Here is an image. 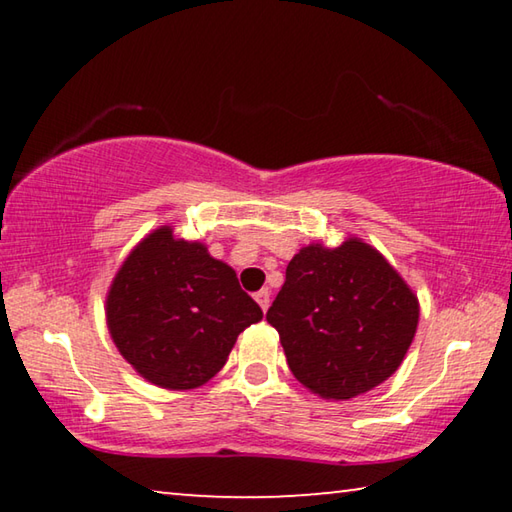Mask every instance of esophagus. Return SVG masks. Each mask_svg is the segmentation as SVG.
<instances>
[{
  "label": "esophagus",
  "instance_id": "obj_1",
  "mask_svg": "<svg viewBox=\"0 0 512 512\" xmlns=\"http://www.w3.org/2000/svg\"><path fill=\"white\" fill-rule=\"evenodd\" d=\"M255 300H257V305L262 307V311H266L268 305H271V291H268V289L257 291V293H255Z\"/></svg>",
  "mask_w": 512,
  "mask_h": 512
}]
</instances>
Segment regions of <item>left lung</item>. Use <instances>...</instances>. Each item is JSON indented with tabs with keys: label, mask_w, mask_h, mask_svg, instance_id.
<instances>
[{
	"label": "left lung",
	"mask_w": 512,
	"mask_h": 512,
	"mask_svg": "<svg viewBox=\"0 0 512 512\" xmlns=\"http://www.w3.org/2000/svg\"><path fill=\"white\" fill-rule=\"evenodd\" d=\"M302 386L343 402L384 384L402 366L420 320V302L375 246L348 237L307 244L287 266L268 309Z\"/></svg>",
	"instance_id": "8db88e82"
}]
</instances>
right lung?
<instances>
[{
    "mask_svg": "<svg viewBox=\"0 0 512 512\" xmlns=\"http://www.w3.org/2000/svg\"><path fill=\"white\" fill-rule=\"evenodd\" d=\"M235 268L173 225L149 232L121 262L106 293L112 343L140 377L192 391L228 361L237 336L262 320Z\"/></svg>",
    "mask_w": 512,
    "mask_h": 512,
    "instance_id": "1",
    "label": "right lung"
}]
</instances>
